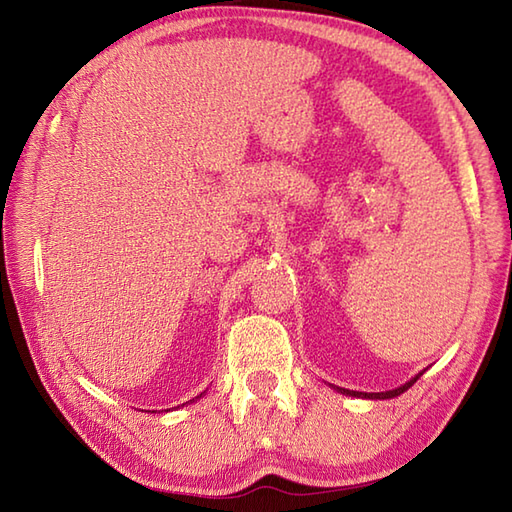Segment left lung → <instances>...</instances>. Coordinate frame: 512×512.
<instances>
[{"label": "left lung", "instance_id": "obj_1", "mask_svg": "<svg viewBox=\"0 0 512 512\" xmlns=\"http://www.w3.org/2000/svg\"><path fill=\"white\" fill-rule=\"evenodd\" d=\"M422 376V372L418 374V376H413L409 383H405V385H400V387H396V389H389V391H378V394H365V391H350V389H343V387H336L341 391V394H345V396H356V398H372V400H387V398H396V396H400L402 391H407L413 383H416V380Z\"/></svg>", "mask_w": 512, "mask_h": 512}]
</instances>
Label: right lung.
<instances>
[{"label":"right lung","instance_id":"obj_1","mask_svg":"<svg viewBox=\"0 0 512 512\" xmlns=\"http://www.w3.org/2000/svg\"><path fill=\"white\" fill-rule=\"evenodd\" d=\"M200 396H202V394H200ZM200 396H198V398H200Z\"/></svg>","mask_w":512,"mask_h":512}]
</instances>
